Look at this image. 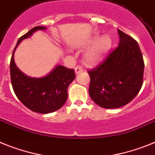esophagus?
Returning a JSON list of instances; mask_svg holds the SVG:
<instances>
[{
  "label": "esophagus",
  "instance_id": "obj_1",
  "mask_svg": "<svg viewBox=\"0 0 155 155\" xmlns=\"http://www.w3.org/2000/svg\"><path fill=\"white\" fill-rule=\"evenodd\" d=\"M74 71H75V74H79V73L82 72L83 69L78 66V67H75V68H74Z\"/></svg>",
  "mask_w": 155,
  "mask_h": 155
}]
</instances>
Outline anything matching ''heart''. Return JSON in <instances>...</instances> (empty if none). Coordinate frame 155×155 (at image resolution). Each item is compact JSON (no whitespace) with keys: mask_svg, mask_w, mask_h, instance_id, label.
<instances>
[{"mask_svg":"<svg viewBox=\"0 0 155 155\" xmlns=\"http://www.w3.org/2000/svg\"><path fill=\"white\" fill-rule=\"evenodd\" d=\"M112 45L113 41L109 35L101 37L100 34H96L91 37L82 45L83 48L92 47L84 53L83 57L84 64L92 67L100 63L108 54Z\"/></svg>","mask_w":155,"mask_h":155,"instance_id":"1","label":"heart"}]
</instances>
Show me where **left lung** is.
Instances as JSON below:
<instances>
[{"mask_svg":"<svg viewBox=\"0 0 155 155\" xmlns=\"http://www.w3.org/2000/svg\"><path fill=\"white\" fill-rule=\"evenodd\" d=\"M119 44L97 67L88 71V93L101 107L114 109L126 105L136 97L143 84L144 63L137 41L117 30Z\"/></svg>","mask_w":155,"mask_h":155,"instance_id":"left-lung-1","label":"left lung"}]
</instances>
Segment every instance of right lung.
Wrapping results in <instances>:
<instances>
[{
    "mask_svg": "<svg viewBox=\"0 0 155 155\" xmlns=\"http://www.w3.org/2000/svg\"><path fill=\"white\" fill-rule=\"evenodd\" d=\"M46 30L45 26H36L18 40L10 62V74L13 90L18 99L32 111L48 114L60 109L67 100V88L75 78L74 71L61 65L41 78L26 75L17 67L14 53L22 40L32 36L38 30Z\"/></svg>",
    "mask_w": 155,
    "mask_h": 155,
    "instance_id": "obj_1",
    "label": "right lung"
}]
</instances>
